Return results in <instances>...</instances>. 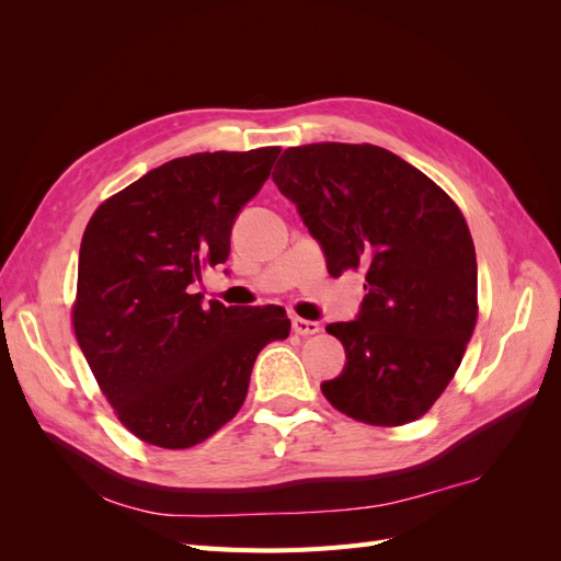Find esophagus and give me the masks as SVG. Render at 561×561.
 <instances>
[{
	"label": "esophagus",
	"mask_w": 561,
	"mask_h": 561,
	"mask_svg": "<svg viewBox=\"0 0 561 561\" xmlns=\"http://www.w3.org/2000/svg\"><path fill=\"white\" fill-rule=\"evenodd\" d=\"M293 332L295 334H301V336H311V334H318L320 332V325L316 320H304L299 316L293 318Z\"/></svg>",
	"instance_id": "34e87169"
}]
</instances>
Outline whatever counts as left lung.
I'll use <instances>...</instances> for the list:
<instances>
[{
    "mask_svg": "<svg viewBox=\"0 0 561 561\" xmlns=\"http://www.w3.org/2000/svg\"><path fill=\"white\" fill-rule=\"evenodd\" d=\"M271 178L325 250L330 276L365 271L358 320L328 325L346 367L322 396L369 426L416 421L454 379L478 322L463 213L428 175L367 142L290 147Z\"/></svg>",
    "mask_w": 561,
    "mask_h": 561,
    "instance_id": "left-lung-1",
    "label": "left lung"
}]
</instances>
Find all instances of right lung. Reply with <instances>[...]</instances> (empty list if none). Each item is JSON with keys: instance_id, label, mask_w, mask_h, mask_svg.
<instances>
[{"instance_id": "add662e5", "label": "right lung", "mask_w": 561, "mask_h": 561, "mask_svg": "<svg viewBox=\"0 0 561 561\" xmlns=\"http://www.w3.org/2000/svg\"><path fill=\"white\" fill-rule=\"evenodd\" d=\"M280 147L168 161L98 206L79 250L72 325L116 419L142 443L186 449L248 396L257 353L290 334L280 307H208L194 283L229 257L231 225Z\"/></svg>"}]
</instances>
